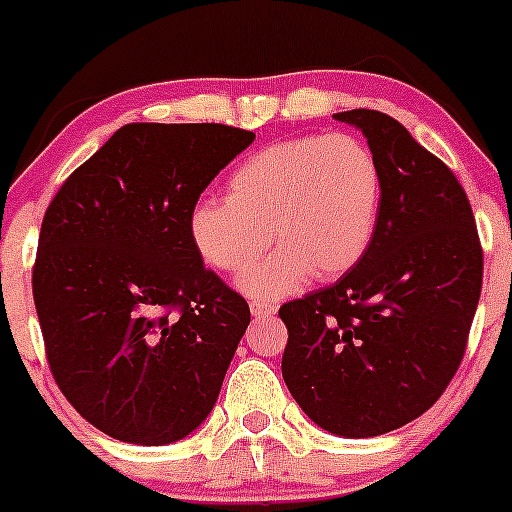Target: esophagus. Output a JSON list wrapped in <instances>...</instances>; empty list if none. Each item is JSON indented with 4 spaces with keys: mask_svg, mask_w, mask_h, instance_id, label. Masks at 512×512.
<instances>
[{
    "mask_svg": "<svg viewBox=\"0 0 512 512\" xmlns=\"http://www.w3.org/2000/svg\"><path fill=\"white\" fill-rule=\"evenodd\" d=\"M250 312L255 314V317H270V314L277 312V307L272 302H260V299H255V302H250Z\"/></svg>",
    "mask_w": 512,
    "mask_h": 512,
    "instance_id": "34e87169",
    "label": "esophagus"
}]
</instances>
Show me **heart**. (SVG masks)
Returning <instances> with one entry per match:
<instances>
[{
	"label": "heart",
	"instance_id": "obj_1",
	"mask_svg": "<svg viewBox=\"0 0 512 512\" xmlns=\"http://www.w3.org/2000/svg\"><path fill=\"white\" fill-rule=\"evenodd\" d=\"M381 168L349 133L299 136L252 153L232 170L227 198L203 195L188 215L198 255L220 272H240L250 297H282L312 272L329 280L352 270L374 237Z\"/></svg>",
	"mask_w": 512,
	"mask_h": 512
}]
</instances>
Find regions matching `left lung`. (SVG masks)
<instances>
[{
	"mask_svg": "<svg viewBox=\"0 0 512 512\" xmlns=\"http://www.w3.org/2000/svg\"><path fill=\"white\" fill-rule=\"evenodd\" d=\"M381 168L374 237L334 285L280 307L282 376L324 431L369 438L431 409L466 354L483 247L466 190L441 158L381 111L337 113Z\"/></svg>",
	"mask_w": 512,
	"mask_h": 512,
	"instance_id": "left-lung-1",
	"label": "left lung"
}]
</instances>
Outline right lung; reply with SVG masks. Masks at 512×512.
<instances>
[{
	"label": "right lung",
	"mask_w": 512,
	"mask_h": 512,
	"mask_svg": "<svg viewBox=\"0 0 512 512\" xmlns=\"http://www.w3.org/2000/svg\"><path fill=\"white\" fill-rule=\"evenodd\" d=\"M252 141L223 123H128L46 208L32 272L46 361L111 438L180 441L218 401L250 307L203 267L188 215Z\"/></svg>",
	"instance_id": "add662e5"
}]
</instances>
